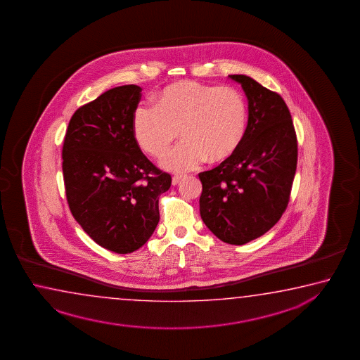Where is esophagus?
I'll list each match as a JSON object with an SVG mask.
<instances>
[{
  "label": "esophagus",
  "instance_id": "esophagus-1",
  "mask_svg": "<svg viewBox=\"0 0 360 360\" xmlns=\"http://www.w3.org/2000/svg\"><path fill=\"white\" fill-rule=\"evenodd\" d=\"M181 179H183L181 175H175V176L172 177V185H177V184L181 181Z\"/></svg>",
  "mask_w": 360,
  "mask_h": 360
}]
</instances>
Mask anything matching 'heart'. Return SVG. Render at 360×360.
Segmentation results:
<instances>
[{
  "mask_svg": "<svg viewBox=\"0 0 360 360\" xmlns=\"http://www.w3.org/2000/svg\"><path fill=\"white\" fill-rule=\"evenodd\" d=\"M249 127V110L241 92L231 86L181 81L167 86L157 108L138 106L133 134L141 150L155 158L170 150L179 137L183 143L164 160L165 169L184 172L210 157L221 162L241 147Z\"/></svg>",
  "mask_w": 360,
  "mask_h": 360,
  "instance_id": "obj_1",
  "label": "heart"
}]
</instances>
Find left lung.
Instances as JSON below:
<instances>
[{
  "label": "left lung",
  "instance_id": "8db88e82",
  "mask_svg": "<svg viewBox=\"0 0 360 360\" xmlns=\"http://www.w3.org/2000/svg\"><path fill=\"white\" fill-rule=\"evenodd\" d=\"M249 100V127L235 155L199 174L205 226L229 245L266 233L285 212L293 185L298 146L285 101L245 75H229Z\"/></svg>",
  "mask_w": 360,
  "mask_h": 360
}]
</instances>
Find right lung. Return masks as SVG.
I'll use <instances>...</instances> for the list:
<instances>
[{
	"mask_svg": "<svg viewBox=\"0 0 360 360\" xmlns=\"http://www.w3.org/2000/svg\"><path fill=\"white\" fill-rule=\"evenodd\" d=\"M118 86L75 111L65 131L62 170L70 210L101 248L129 254L148 241L160 221L158 198L171 175L157 169L133 134L142 96Z\"/></svg>",
	"mask_w": 360,
	"mask_h": 360,
	"instance_id": "obj_1",
	"label": "right lung"
}]
</instances>
